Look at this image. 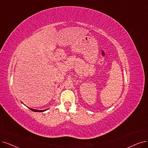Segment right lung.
<instances>
[{"mask_svg":"<svg viewBox=\"0 0 148 148\" xmlns=\"http://www.w3.org/2000/svg\"><path fill=\"white\" fill-rule=\"evenodd\" d=\"M29 109H30L31 110H32V111H34V112H44V111H45V110H47V109H45V110H36V109H32V108H28Z\"/></svg>","mask_w":148,"mask_h":148,"instance_id":"1","label":"right lung"}]
</instances>
